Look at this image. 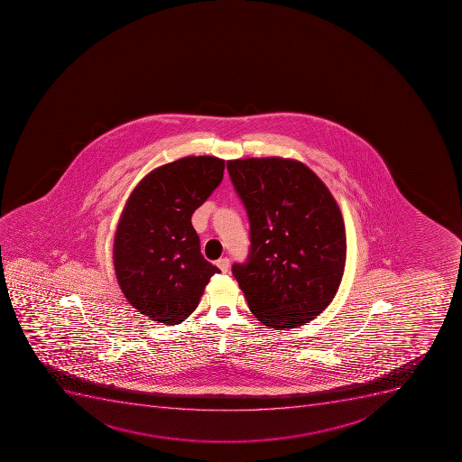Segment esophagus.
Here are the masks:
<instances>
[{
    "label": "esophagus",
    "instance_id": "obj_1",
    "mask_svg": "<svg viewBox=\"0 0 462 462\" xmlns=\"http://www.w3.org/2000/svg\"><path fill=\"white\" fill-rule=\"evenodd\" d=\"M217 268L221 269L222 273H228L229 269V259L228 257H221L219 261L217 262Z\"/></svg>",
    "mask_w": 462,
    "mask_h": 462
}]
</instances>
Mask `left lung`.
Returning <instances> with one entry per match:
<instances>
[{
  "label": "left lung",
  "mask_w": 462,
  "mask_h": 462,
  "mask_svg": "<svg viewBox=\"0 0 462 462\" xmlns=\"http://www.w3.org/2000/svg\"><path fill=\"white\" fill-rule=\"evenodd\" d=\"M250 224V249L233 273L253 315L271 328L318 317L337 293L346 262L345 222L334 197L300 162H226Z\"/></svg>",
  "instance_id": "8db88e82"
}]
</instances>
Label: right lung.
Here are the masks:
<instances>
[{
    "instance_id": "add662e5",
    "label": "right lung",
    "mask_w": 462,
    "mask_h": 462,
    "mask_svg": "<svg viewBox=\"0 0 462 462\" xmlns=\"http://www.w3.org/2000/svg\"><path fill=\"white\" fill-rule=\"evenodd\" d=\"M224 169L217 157H184L152 171L126 201L115 273L126 300L152 321L180 324L221 273L201 254L191 217L221 184Z\"/></svg>"
}]
</instances>
